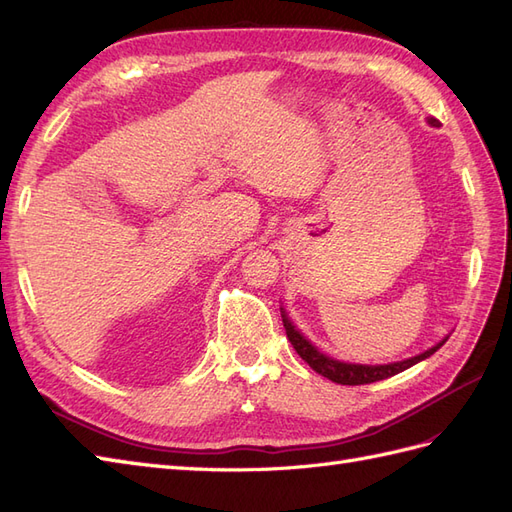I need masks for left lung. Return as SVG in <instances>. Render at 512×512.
I'll list each match as a JSON object with an SVG mask.
<instances>
[{
    "instance_id": "8db88e82",
    "label": "left lung",
    "mask_w": 512,
    "mask_h": 512,
    "mask_svg": "<svg viewBox=\"0 0 512 512\" xmlns=\"http://www.w3.org/2000/svg\"><path fill=\"white\" fill-rule=\"evenodd\" d=\"M431 126H440V122H437L435 118H429L427 120ZM281 317H283V326H285V332H287V339L289 343L294 345V349L298 352V356L309 364V367L319 373L328 377L330 382H337L341 386H360V384H373V382H379V379H386V377H392L397 375L405 369L414 367L416 362L429 358L431 354H435L437 349H440L446 341L442 339L437 345H433L431 349H427V352H422L414 358H407V360H399V362H390V364H352V362H341V360H334L326 354H321L319 349L304 337V334L291 324V319L287 317L285 309H281Z\"/></svg>"
}]
</instances>
